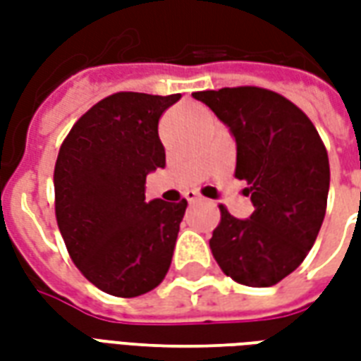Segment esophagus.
<instances>
[{
    "label": "esophagus",
    "mask_w": 361,
    "mask_h": 361,
    "mask_svg": "<svg viewBox=\"0 0 361 361\" xmlns=\"http://www.w3.org/2000/svg\"><path fill=\"white\" fill-rule=\"evenodd\" d=\"M185 199H188L189 203H197L201 197H199V193H197V191H188V193H185Z\"/></svg>",
    "instance_id": "1"
}]
</instances>
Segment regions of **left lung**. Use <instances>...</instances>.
<instances>
[{
    "label": "left lung",
    "mask_w": 361,
    "mask_h": 361,
    "mask_svg": "<svg viewBox=\"0 0 361 361\" xmlns=\"http://www.w3.org/2000/svg\"><path fill=\"white\" fill-rule=\"evenodd\" d=\"M235 137V178L255 211L232 216L219 204L211 238L222 272L243 286L267 288L302 265L317 240L329 195V157L317 129L294 102L261 87L193 92Z\"/></svg>",
    "instance_id": "left-lung-1"
}]
</instances>
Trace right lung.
<instances>
[{"mask_svg": "<svg viewBox=\"0 0 361 361\" xmlns=\"http://www.w3.org/2000/svg\"><path fill=\"white\" fill-rule=\"evenodd\" d=\"M181 94L116 92L77 119L59 147L56 219L82 276L118 298L164 280L188 201H145L147 173L164 168L158 119Z\"/></svg>", "mask_w": 361, "mask_h": 361, "instance_id": "right-lung-1", "label": "right lung"}]
</instances>
